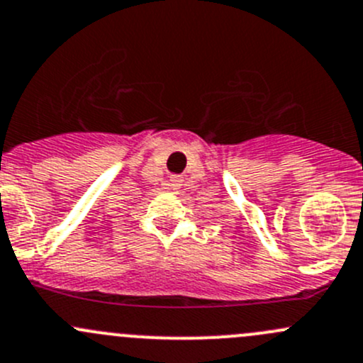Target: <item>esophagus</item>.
I'll use <instances>...</instances> for the list:
<instances>
[{"label":"esophagus","mask_w":363,"mask_h":363,"mask_svg":"<svg viewBox=\"0 0 363 363\" xmlns=\"http://www.w3.org/2000/svg\"><path fill=\"white\" fill-rule=\"evenodd\" d=\"M182 178L180 177H171V180H169V186L173 190H178L182 186Z\"/></svg>","instance_id":"1"}]
</instances>
